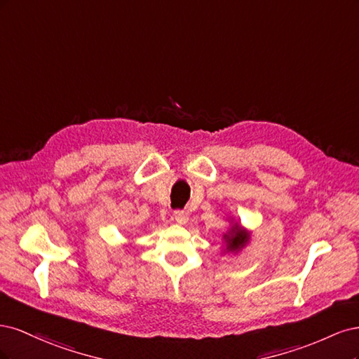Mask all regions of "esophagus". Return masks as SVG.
<instances>
[{"label":"esophagus","mask_w":359,"mask_h":359,"mask_svg":"<svg viewBox=\"0 0 359 359\" xmlns=\"http://www.w3.org/2000/svg\"><path fill=\"white\" fill-rule=\"evenodd\" d=\"M173 217H175V222L180 223V224H186L189 222V214L186 211L178 210V211L173 212Z\"/></svg>","instance_id":"34e87169"}]
</instances>
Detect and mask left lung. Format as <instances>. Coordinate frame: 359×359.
<instances>
[{"mask_svg": "<svg viewBox=\"0 0 359 359\" xmlns=\"http://www.w3.org/2000/svg\"><path fill=\"white\" fill-rule=\"evenodd\" d=\"M229 229L223 233V243H224V253H238L250 243L252 232L247 231L244 226H241L233 219L229 222Z\"/></svg>", "mask_w": 359, "mask_h": 359, "instance_id": "left-lung-1", "label": "left lung"}]
</instances>
